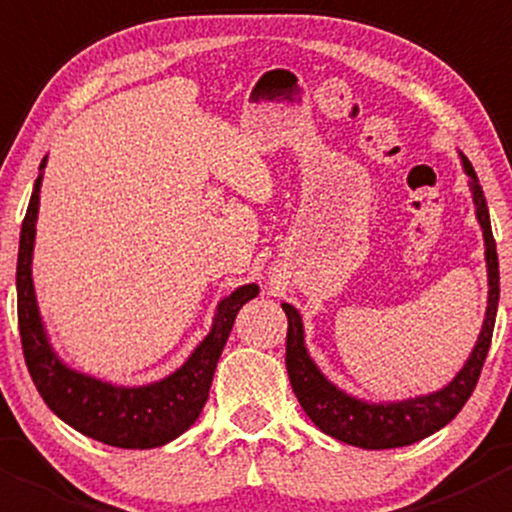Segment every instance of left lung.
Segmentation results:
<instances>
[{
    "label": "left lung",
    "instance_id": "left-lung-1",
    "mask_svg": "<svg viewBox=\"0 0 512 512\" xmlns=\"http://www.w3.org/2000/svg\"><path fill=\"white\" fill-rule=\"evenodd\" d=\"M461 165L468 175L473 205H476V218L480 230H483L485 267H488V307H485V319L476 347H473L463 369L443 389L414 396V399L376 401V404L374 401L356 399V396L334 386L319 371V366L314 364V359L307 352V344H304L302 317H299L292 304L282 302V309L287 314L285 361L289 384H292L294 396L302 404L304 414L312 418L314 426L327 433V436L337 438V441L356 448H369V451L411 446V443L421 441V438L431 436L438 428L451 423L458 411L466 406V401L471 399L473 389H476L480 369H483V361L490 349V339H493L495 312H498L500 299V272L483 188H480L471 160L463 153Z\"/></svg>",
    "mask_w": 512,
    "mask_h": 512
}]
</instances>
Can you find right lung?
<instances>
[{
    "mask_svg": "<svg viewBox=\"0 0 512 512\" xmlns=\"http://www.w3.org/2000/svg\"><path fill=\"white\" fill-rule=\"evenodd\" d=\"M44 168L46 156L39 165V178L34 183L27 218L22 223L17 260L19 334H22L24 359H27L34 386L39 389L46 406L61 421L94 441L116 448L165 446L198 421L200 411L208 401L215 366H218L227 337H230L237 312L242 304L260 294V287L242 285L220 299L208 337L193 349V354L185 359L180 369H175L165 379L143 386H116L111 381H101L96 376L71 369L51 347L49 334L41 322L32 280L36 218H39V190Z\"/></svg>",
    "mask_w": 512,
    "mask_h": 512,
    "instance_id": "1",
    "label": "right lung"
}]
</instances>
